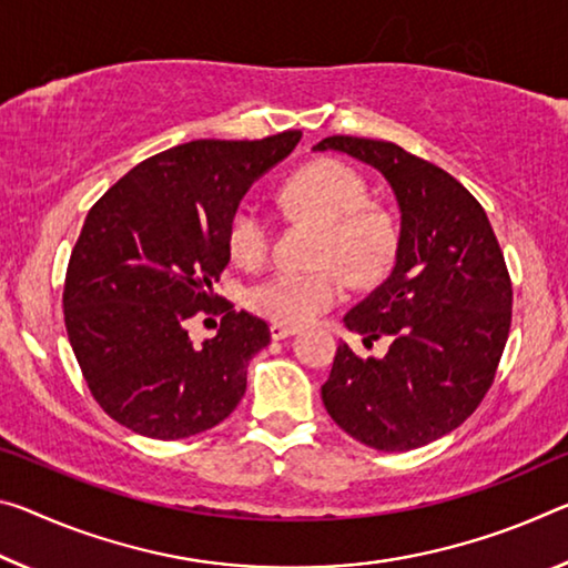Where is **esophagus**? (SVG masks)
Here are the masks:
<instances>
[{"label":"esophagus","mask_w":568,"mask_h":568,"mask_svg":"<svg viewBox=\"0 0 568 568\" xmlns=\"http://www.w3.org/2000/svg\"><path fill=\"white\" fill-rule=\"evenodd\" d=\"M298 333V326H285V323H273L270 326V336H273L275 341H283V338H291Z\"/></svg>","instance_id":"1"}]
</instances>
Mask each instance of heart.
<instances>
[{"label":"heart","mask_w":568,"mask_h":568,"mask_svg":"<svg viewBox=\"0 0 568 568\" xmlns=\"http://www.w3.org/2000/svg\"><path fill=\"white\" fill-rule=\"evenodd\" d=\"M283 202L321 224V260L336 263L356 281H372L389 265L397 230L384 210L366 204L362 176L338 161H316L287 179ZM270 220L257 206L242 204L230 222V252L240 265H257L270 250ZM346 293L344 275L333 267L301 273L275 270L247 287V305L267 321L301 326L333 308Z\"/></svg>","instance_id":"obj_1"}]
</instances>
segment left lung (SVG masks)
I'll return each mask as SVG.
<instances>
[{
  "mask_svg": "<svg viewBox=\"0 0 568 568\" xmlns=\"http://www.w3.org/2000/svg\"><path fill=\"white\" fill-rule=\"evenodd\" d=\"M338 151L384 176L399 210L392 273L344 316L364 336L389 338L382 358H358L341 341L326 412L358 443L407 453L460 427L490 389L510 331L506 260L478 200L397 143L328 136Z\"/></svg>",
  "mask_w": 568,
  "mask_h": 568,
  "instance_id": "1",
  "label": "left lung"
}]
</instances>
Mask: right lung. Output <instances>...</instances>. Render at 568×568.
<instances>
[{"label":"right lung","mask_w":568,"mask_h":568,"mask_svg":"<svg viewBox=\"0 0 568 568\" xmlns=\"http://www.w3.org/2000/svg\"><path fill=\"white\" fill-rule=\"evenodd\" d=\"M298 141L301 131H285L179 143L133 166L88 212L62 308L80 372L119 425L184 439L220 425L245 397L267 323L224 305L217 333L194 344L186 321L212 311L242 196Z\"/></svg>","instance_id":"add662e5"}]
</instances>
